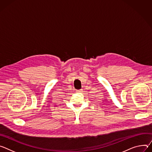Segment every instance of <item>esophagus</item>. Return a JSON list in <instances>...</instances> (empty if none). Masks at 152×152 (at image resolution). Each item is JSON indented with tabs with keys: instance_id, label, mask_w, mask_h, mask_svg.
<instances>
[{
	"instance_id": "1",
	"label": "esophagus",
	"mask_w": 152,
	"mask_h": 152,
	"mask_svg": "<svg viewBox=\"0 0 152 152\" xmlns=\"http://www.w3.org/2000/svg\"><path fill=\"white\" fill-rule=\"evenodd\" d=\"M77 92H78V93H81L83 92V90L82 89H79V90H77Z\"/></svg>"
}]
</instances>
